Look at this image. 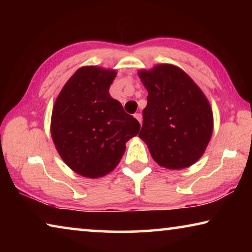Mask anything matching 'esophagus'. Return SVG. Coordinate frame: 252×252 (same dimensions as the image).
Segmentation results:
<instances>
[{"label": "esophagus", "mask_w": 252, "mask_h": 252, "mask_svg": "<svg viewBox=\"0 0 252 252\" xmlns=\"http://www.w3.org/2000/svg\"><path fill=\"white\" fill-rule=\"evenodd\" d=\"M134 118H135L136 120H138L140 123H141V121H142V116H141V113H135V114H134Z\"/></svg>", "instance_id": "1"}]
</instances>
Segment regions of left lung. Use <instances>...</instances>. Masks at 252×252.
<instances>
[{
  "label": "left lung",
  "mask_w": 252,
  "mask_h": 252,
  "mask_svg": "<svg viewBox=\"0 0 252 252\" xmlns=\"http://www.w3.org/2000/svg\"><path fill=\"white\" fill-rule=\"evenodd\" d=\"M139 76L148 90L139 136L158 164L183 169L197 162L210 141V104L189 75L171 64H160Z\"/></svg>",
  "instance_id": "left-lung-1"
}]
</instances>
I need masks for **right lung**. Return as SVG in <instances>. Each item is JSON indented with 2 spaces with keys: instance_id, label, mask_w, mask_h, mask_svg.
<instances>
[{
  "instance_id": "1",
  "label": "right lung",
  "mask_w": 252,
  "mask_h": 252,
  "mask_svg": "<svg viewBox=\"0 0 252 252\" xmlns=\"http://www.w3.org/2000/svg\"><path fill=\"white\" fill-rule=\"evenodd\" d=\"M116 75L113 70L81 67L55 101L51 122L55 148L83 177L100 178L112 171L127 140L139 133V121L109 93Z\"/></svg>"
}]
</instances>
